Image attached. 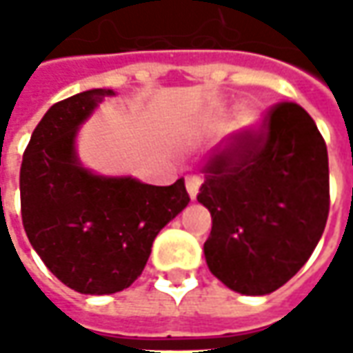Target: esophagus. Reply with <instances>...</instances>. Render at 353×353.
<instances>
[{
	"label": "esophagus",
	"mask_w": 353,
	"mask_h": 353,
	"mask_svg": "<svg viewBox=\"0 0 353 353\" xmlns=\"http://www.w3.org/2000/svg\"><path fill=\"white\" fill-rule=\"evenodd\" d=\"M184 184H186L188 196L194 200V198L198 196V190H200V184H202V181H200L198 176H194V174H188V176L184 179Z\"/></svg>",
	"instance_id": "esophagus-1"
}]
</instances>
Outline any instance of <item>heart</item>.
<instances>
[{"instance_id": "heart-1", "label": "heart", "mask_w": 353, "mask_h": 353, "mask_svg": "<svg viewBox=\"0 0 353 353\" xmlns=\"http://www.w3.org/2000/svg\"><path fill=\"white\" fill-rule=\"evenodd\" d=\"M222 121V119H218ZM261 125V116L253 110V108H243L236 117L234 123V133L236 135H253Z\"/></svg>"}]
</instances>
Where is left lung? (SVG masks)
<instances>
[{
  "instance_id": "1",
  "label": "left lung",
  "mask_w": 353,
  "mask_h": 353,
  "mask_svg": "<svg viewBox=\"0 0 353 353\" xmlns=\"http://www.w3.org/2000/svg\"><path fill=\"white\" fill-rule=\"evenodd\" d=\"M204 172L198 202L212 214V275L241 294L277 291L308 261L328 220V151L314 119L299 103H277L259 133L236 135Z\"/></svg>"
}]
</instances>
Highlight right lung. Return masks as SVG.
<instances>
[{
  "instance_id": "obj_1",
  "label": "right lung",
  "mask_w": 353,
  "mask_h": 353,
  "mask_svg": "<svg viewBox=\"0 0 353 353\" xmlns=\"http://www.w3.org/2000/svg\"><path fill=\"white\" fill-rule=\"evenodd\" d=\"M114 90L94 88L50 105L23 153L21 218L54 277L82 294H112L139 277L157 234L190 202L184 179L153 186L102 176L76 153V135Z\"/></svg>"
}]
</instances>
